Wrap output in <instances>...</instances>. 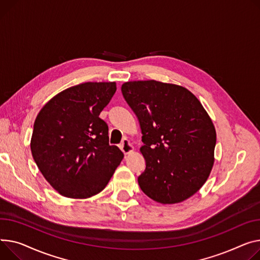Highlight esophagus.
Returning a JSON list of instances; mask_svg holds the SVG:
<instances>
[{"label":"esophagus","instance_id":"1","mask_svg":"<svg viewBox=\"0 0 260 260\" xmlns=\"http://www.w3.org/2000/svg\"><path fill=\"white\" fill-rule=\"evenodd\" d=\"M120 149L124 152V154H128L134 151V146L132 145V143L129 142L128 139L124 138L122 142H121V144H120Z\"/></svg>","mask_w":260,"mask_h":260}]
</instances>
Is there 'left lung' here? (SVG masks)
<instances>
[{
	"label": "left lung",
	"mask_w": 260,
	"mask_h": 260,
	"mask_svg": "<svg viewBox=\"0 0 260 260\" xmlns=\"http://www.w3.org/2000/svg\"><path fill=\"white\" fill-rule=\"evenodd\" d=\"M121 91L143 135L142 191L161 204L192 197L214 164L216 132L208 113L191 92L174 83L127 81Z\"/></svg>",
	"instance_id": "left-lung-1"
}]
</instances>
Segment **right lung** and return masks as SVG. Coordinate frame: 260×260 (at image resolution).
Returning a JSON list of instances; mask_svg holds the SVG:
<instances>
[{
    "label": "right lung",
    "mask_w": 260,
    "mask_h": 260,
    "mask_svg": "<svg viewBox=\"0 0 260 260\" xmlns=\"http://www.w3.org/2000/svg\"><path fill=\"white\" fill-rule=\"evenodd\" d=\"M116 82H84L51 98L37 116L31 152L56 191L88 199L106 188L123 152L109 144V126L99 118L116 92Z\"/></svg>",
    "instance_id": "1"
}]
</instances>
